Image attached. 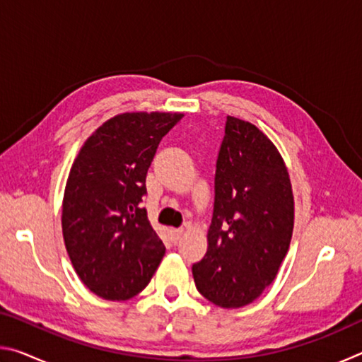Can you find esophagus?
<instances>
[{
  "mask_svg": "<svg viewBox=\"0 0 362 362\" xmlns=\"http://www.w3.org/2000/svg\"><path fill=\"white\" fill-rule=\"evenodd\" d=\"M182 235H183V230H182V228H179V230H173V231H170V236H173V241H174L175 244L180 241Z\"/></svg>",
  "mask_w": 362,
  "mask_h": 362,
  "instance_id": "obj_1",
  "label": "esophagus"
}]
</instances>
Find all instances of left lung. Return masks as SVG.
I'll use <instances>...</instances> for the list:
<instances>
[{
	"label": "left lung",
	"mask_w": 362,
	"mask_h": 362,
	"mask_svg": "<svg viewBox=\"0 0 362 362\" xmlns=\"http://www.w3.org/2000/svg\"><path fill=\"white\" fill-rule=\"evenodd\" d=\"M292 230L293 194L283 156L259 127L226 116L207 252L192 268L196 289L222 308L252 303L276 278Z\"/></svg>",
	"instance_id": "obj_1"
}]
</instances>
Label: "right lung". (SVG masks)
Masks as SVG:
<instances>
[{"label": "right lung", "mask_w": 362, "mask_h": 362, "mask_svg": "<svg viewBox=\"0 0 362 362\" xmlns=\"http://www.w3.org/2000/svg\"><path fill=\"white\" fill-rule=\"evenodd\" d=\"M183 113L131 112L103 122L71 164L62 203L66 252L90 292L112 302L148 286L166 252L146 209L145 179Z\"/></svg>", "instance_id": "right-lung-1"}]
</instances>
